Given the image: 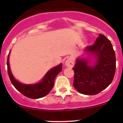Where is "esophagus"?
Returning <instances> with one entry per match:
<instances>
[{
    "mask_svg": "<svg viewBox=\"0 0 123 123\" xmlns=\"http://www.w3.org/2000/svg\"><path fill=\"white\" fill-rule=\"evenodd\" d=\"M65 64H66V65L68 67L72 68L74 65V61L73 60V58H69L68 59H67V61H66V62H65Z\"/></svg>",
    "mask_w": 123,
    "mask_h": 123,
    "instance_id": "1",
    "label": "esophagus"
}]
</instances>
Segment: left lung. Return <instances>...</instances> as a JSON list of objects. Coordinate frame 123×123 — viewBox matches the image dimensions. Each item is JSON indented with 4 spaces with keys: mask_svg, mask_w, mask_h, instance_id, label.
Returning <instances> with one entry per match:
<instances>
[{
    "mask_svg": "<svg viewBox=\"0 0 123 123\" xmlns=\"http://www.w3.org/2000/svg\"><path fill=\"white\" fill-rule=\"evenodd\" d=\"M97 56L94 66L86 60L78 59L73 68L74 72L73 86L81 94L96 95L111 83L116 70V56L110 41L100 34L93 45L86 47Z\"/></svg>",
    "mask_w": 123,
    "mask_h": 123,
    "instance_id": "8db88e82",
    "label": "left lung"
}]
</instances>
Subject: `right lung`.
I'll return each instance as SVG.
<instances>
[{"label": "right lung", "instance_id": "add662e5", "mask_svg": "<svg viewBox=\"0 0 123 123\" xmlns=\"http://www.w3.org/2000/svg\"><path fill=\"white\" fill-rule=\"evenodd\" d=\"M7 70L11 82L19 92L28 98L37 99L45 96L54 87L56 76L62 69V64L53 68L47 72L41 82L32 85H25L17 81L13 76L9 66V54L7 58Z\"/></svg>", "mask_w": 123, "mask_h": 123}]
</instances>
